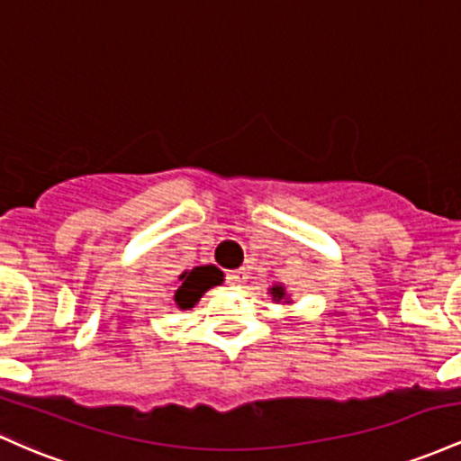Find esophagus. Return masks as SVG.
Wrapping results in <instances>:
<instances>
[{"mask_svg": "<svg viewBox=\"0 0 461 461\" xmlns=\"http://www.w3.org/2000/svg\"><path fill=\"white\" fill-rule=\"evenodd\" d=\"M229 281L232 283V285L241 287L248 281V272L244 270V267H240V270H232V272H229Z\"/></svg>", "mask_w": 461, "mask_h": 461, "instance_id": "1", "label": "esophagus"}]
</instances>
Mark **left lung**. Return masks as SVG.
<instances>
[{
  "mask_svg": "<svg viewBox=\"0 0 461 461\" xmlns=\"http://www.w3.org/2000/svg\"><path fill=\"white\" fill-rule=\"evenodd\" d=\"M267 294H272V300L274 303H283V304H292V298H289L285 285H281V283H276V285H272L267 289Z\"/></svg>",
  "mask_w": 461,
  "mask_h": 461,
  "instance_id": "obj_1",
  "label": "left lung"
}]
</instances>
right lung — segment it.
<instances>
[{"instance_id": "1", "label": "right lung", "mask_w": 461, "mask_h": 461, "mask_svg": "<svg viewBox=\"0 0 461 461\" xmlns=\"http://www.w3.org/2000/svg\"><path fill=\"white\" fill-rule=\"evenodd\" d=\"M178 281L180 285L174 294V303L176 307L187 312V309L198 304V300L203 298L211 287L221 285L224 276H221V272L213 266H200V267H194V270L180 274Z\"/></svg>"}]
</instances>
